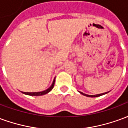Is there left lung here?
I'll list each match as a JSON object with an SVG mask.
<instances>
[{"instance_id": "obj_1", "label": "left lung", "mask_w": 128, "mask_h": 128, "mask_svg": "<svg viewBox=\"0 0 128 128\" xmlns=\"http://www.w3.org/2000/svg\"><path fill=\"white\" fill-rule=\"evenodd\" d=\"M81 94H83V95H84V96H88V97H96V96H102V95H103V94H106V93H108V92H104V93H102V94H94V95H89V94H84V93H83V92H80Z\"/></svg>"}]
</instances>
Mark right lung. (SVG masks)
Wrapping results in <instances>:
<instances>
[{
    "label": "right lung",
    "instance_id": "add662e5",
    "mask_svg": "<svg viewBox=\"0 0 128 128\" xmlns=\"http://www.w3.org/2000/svg\"><path fill=\"white\" fill-rule=\"evenodd\" d=\"M55 80H56V78L53 80V82L52 84H51V86L48 88L46 90H45L44 91L42 92H22L23 94H27V95H31V96H40V95H44L45 94H47L48 92H49L53 88V87H54V84H55Z\"/></svg>",
    "mask_w": 128,
    "mask_h": 128
}]
</instances>
